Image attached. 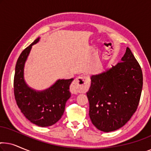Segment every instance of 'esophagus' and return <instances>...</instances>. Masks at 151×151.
<instances>
[{
    "instance_id": "1",
    "label": "esophagus",
    "mask_w": 151,
    "mask_h": 151,
    "mask_svg": "<svg viewBox=\"0 0 151 151\" xmlns=\"http://www.w3.org/2000/svg\"><path fill=\"white\" fill-rule=\"evenodd\" d=\"M90 84V80L86 76H80L76 78L71 87V91L73 94H78L81 92H85L88 90Z\"/></svg>"
}]
</instances>
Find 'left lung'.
Wrapping results in <instances>:
<instances>
[{
    "label": "left lung",
    "mask_w": 151,
    "mask_h": 151,
    "mask_svg": "<svg viewBox=\"0 0 151 151\" xmlns=\"http://www.w3.org/2000/svg\"><path fill=\"white\" fill-rule=\"evenodd\" d=\"M86 93L92 124L103 132L122 127L137 110L143 86L142 69L127 47L121 61L91 76Z\"/></svg>",
    "instance_id": "8db88e82"
}]
</instances>
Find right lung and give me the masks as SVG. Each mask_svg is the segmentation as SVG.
Here are the masks:
<instances>
[{
    "label": "right lung",
    "mask_w": 151,
    "mask_h": 151,
    "mask_svg": "<svg viewBox=\"0 0 151 151\" xmlns=\"http://www.w3.org/2000/svg\"><path fill=\"white\" fill-rule=\"evenodd\" d=\"M39 40L40 38L36 39L18 58L14 91L16 104L24 116L38 127H47L54 124L63 116L66 102L71 97L69 86L73 79H59L43 91H36L27 85L24 78V65L32 46Z\"/></svg>",
    "instance_id": "1"
}]
</instances>
